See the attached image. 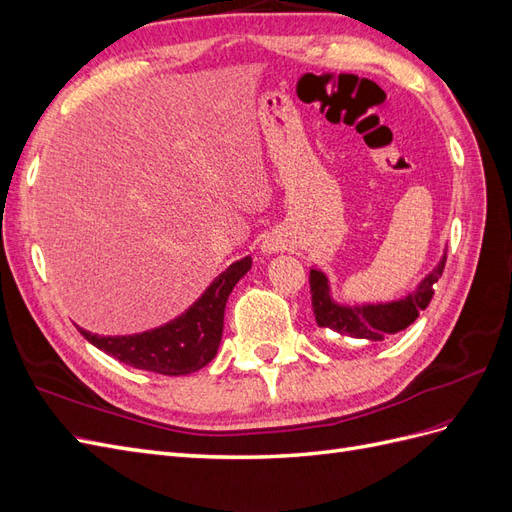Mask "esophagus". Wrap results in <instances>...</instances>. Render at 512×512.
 Segmentation results:
<instances>
[{"instance_id":"34e87169","label":"esophagus","mask_w":512,"mask_h":512,"mask_svg":"<svg viewBox=\"0 0 512 512\" xmlns=\"http://www.w3.org/2000/svg\"><path fill=\"white\" fill-rule=\"evenodd\" d=\"M269 250H271V247H269Z\"/></svg>"}]
</instances>
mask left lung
Returning <instances> with one entry per match:
<instances>
[{
    "mask_svg": "<svg viewBox=\"0 0 512 512\" xmlns=\"http://www.w3.org/2000/svg\"><path fill=\"white\" fill-rule=\"evenodd\" d=\"M446 265V254L442 256L440 265L433 269L410 297L384 303V305H363V307H344L333 303L329 297V284L324 273L312 269L309 273V290H312V307L318 327L331 329L335 333L371 339L380 342L386 335L404 331L418 318V312L429 305L433 297V284H436Z\"/></svg>",
    "mask_w": 512,
    "mask_h": 512,
    "instance_id": "8db88e82",
    "label": "left lung"
}]
</instances>
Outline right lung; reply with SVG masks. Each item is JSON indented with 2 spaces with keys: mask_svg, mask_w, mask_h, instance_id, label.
Segmentation results:
<instances>
[{
  "mask_svg": "<svg viewBox=\"0 0 512 512\" xmlns=\"http://www.w3.org/2000/svg\"><path fill=\"white\" fill-rule=\"evenodd\" d=\"M250 267V256L232 262L220 277H215L188 312L160 329L117 337H100L81 327L79 331L87 342L130 367L156 371L164 376L192 374L205 367L218 352L228 294Z\"/></svg>",
  "mask_w": 512,
  "mask_h": 512,
  "instance_id": "1",
  "label": "right lung"
}]
</instances>
